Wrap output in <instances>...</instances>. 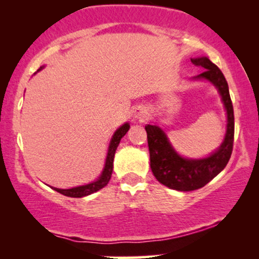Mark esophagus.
Here are the masks:
<instances>
[{
	"instance_id": "esophagus-1",
	"label": "esophagus",
	"mask_w": 259,
	"mask_h": 259,
	"mask_svg": "<svg viewBox=\"0 0 259 259\" xmlns=\"http://www.w3.org/2000/svg\"><path fill=\"white\" fill-rule=\"evenodd\" d=\"M147 114H148L147 109L146 107H144V106H137L133 111L134 118L138 120H144L147 116Z\"/></svg>"
}]
</instances>
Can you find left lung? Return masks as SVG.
Masks as SVG:
<instances>
[{"label": "left lung", "mask_w": 259, "mask_h": 259, "mask_svg": "<svg viewBox=\"0 0 259 259\" xmlns=\"http://www.w3.org/2000/svg\"><path fill=\"white\" fill-rule=\"evenodd\" d=\"M194 66L205 70L193 79L207 80L213 83L222 97L228 115L226 134L221 147L203 159L183 158L175 151L164 131L157 125H146L151 169L159 183L177 191H193L210 183L228 165L232 153L235 136V116L229 86L222 70L207 58L191 59Z\"/></svg>", "instance_id": "obj_1"}]
</instances>
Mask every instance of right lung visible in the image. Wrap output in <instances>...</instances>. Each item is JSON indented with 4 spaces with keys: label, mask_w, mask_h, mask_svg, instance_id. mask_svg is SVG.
Here are the masks:
<instances>
[{
    "label": "right lung",
    "mask_w": 259,
    "mask_h": 259,
    "mask_svg": "<svg viewBox=\"0 0 259 259\" xmlns=\"http://www.w3.org/2000/svg\"><path fill=\"white\" fill-rule=\"evenodd\" d=\"M41 68H44V67H41ZM128 130H130V125L126 122V123H123L121 127H119V128L115 131V133L113 134L111 143H109V146H108V152H107V157H106L104 171H102L101 176L99 177L98 180H95V182L91 183V184H87V185L73 187V189L63 190V189H56V187L51 186L52 189L55 190L56 192L63 194V196L72 197V198H81V197L90 196V194L97 192V191L101 190L102 187H105L106 185H107L109 179H111V177H112L113 160H114V154H115L116 148H118V146H119V143H120V140H121V138L125 136L127 132H128Z\"/></svg>",
    "instance_id": "obj_1"
}]
</instances>
